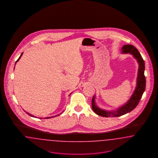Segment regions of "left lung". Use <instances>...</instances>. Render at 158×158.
<instances>
[{"label":"left lung","instance_id":"left-lung-1","mask_svg":"<svg viewBox=\"0 0 158 158\" xmlns=\"http://www.w3.org/2000/svg\"><path fill=\"white\" fill-rule=\"evenodd\" d=\"M123 53H129L132 54L135 59L137 60L139 64L138 77L137 81V86L134 94L130 99L128 101L126 105L121 106L116 111L109 112L103 110H101L95 105V97H94L92 100V107L94 111L101 117H119L124 115L133 110L138 104L139 103L143 92L146 88V78L144 74V62L143 58L135 46L132 45H124L122 48Z\"/></svg>","mask_w":158,"mask_h":158}]
</instances>
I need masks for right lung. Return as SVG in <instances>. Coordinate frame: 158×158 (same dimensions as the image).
Instances as JSON below:
<instances>
[{
    "label": "right lung",
    "instance_id": "1",
    "mask_svg": "<svg viewBox=\"0 0 158 158\" xmlns=\"http://www.w3.org/2000/svg\"><path fill=\"white\" fill-rule=\"evenodd\" d=\"M23 53H22V54H21V56H20V57H19V59H18V60H16V62H17V61H18V60H19V59H20V58H21V56H22V55H23ZM16 63H15V64H16ZM26 113H27V114H28V115H30V116H31V117H32V115H31L30 114H28V113H27V112H26ZM32 117H34V116H32ZM52 117H46V118H52Z\"/></svg>",
    "mask_w": 158,
    "mask_h": 158
}]
</instances>
